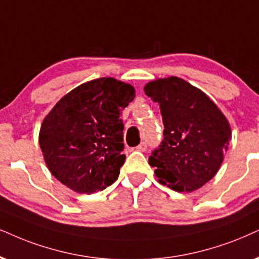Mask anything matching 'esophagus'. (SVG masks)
Segmentation results:
<instances>
[{
    "mask_svg": "<svg viewBox=\"0 0 259 259\" xmlns=\"http://www.w3.org/2000/svg\"><path fill=\"white\" fill-rule=\"evenodd\" d=\"M136 149L140 150V152H146V150H147V143L146 142L140 143V145L136 147Z\"/></svg>",
    "mask_w": 259,
    "mask_h": 259,
    "instance_id": "obj_1",
    "label": "esophagus"
}]
</instances>
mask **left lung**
Masks as SVG:
<instances>
[{
    "label": "left lung",
    "mask_w": 259,
    "mask_h": 259,
    "mask_svg": "<svg viewBox=\"0 0 259 259\" xmlns=\"http://www.w3.org/2000/svg\"><path fill=\"white\" fill-rule=\"evenodd\" d=\"M145 93L160 105L163 140L149 165L163 185L192 192L217 175L232 139L231 125L217 104L181 77L156 78Z\"/></svg>",
    "instance_id": "left-lung-1"
}]
</instances>
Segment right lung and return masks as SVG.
I'll return each instance as SVG.
<instances>
[{"mask_svg":"<svg viewBox=\"0 0 259 259\" xmlns=\"http://www.w3.org/2000/svg\"><path fill=\"white\" fill-rule=\"evenodd\" d=\"M134 98L130 83L101 77L74 88L52 107L41 123L39 145L57 181L88 195L117 181L125 161L120 116Z\"/></svg>","mask_w":259,"mask_h":259,"instance_id":"add662e5","label":"right lung"}]
</instances>
